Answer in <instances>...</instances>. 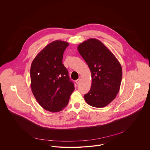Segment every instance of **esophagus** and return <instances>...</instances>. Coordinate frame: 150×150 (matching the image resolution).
<instances>
[{"label":"esophagus","mask_w":150,"mask_h":150,"mask_svg":"<svg viewBox=\"0 0 150 150\" xmlns=\"http://www.w3.org/2000/svg\"><path fill=\"white\" fill-rule=\"evenodd\" d=\"M80 81H81V80H80V79H77V80H76V83L77 84H79L80 83Z\"/></svg>","instance_id":"obj_1"}]
</instances>
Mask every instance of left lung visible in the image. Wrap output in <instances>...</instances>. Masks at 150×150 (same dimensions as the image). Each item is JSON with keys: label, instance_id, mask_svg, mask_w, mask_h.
Listing matches in <instances>:
<instances>
[{"label": "left lung", "instance_id": "left-lung-1", "mask_svg": "<svg viewBox=\"0 0 150 150\" xmlns=\"http://www.w3.org/2000/svg\"><path fill=\"white\" fill-rule=\"evenodd\" d=\"M77 48L91 72L92 84L84 95L85 100L92 107H105L119 92L121 66L114 54L97 39H89L80 44Z\"/></svg>", "mask_w": 150, "mask_h": 150}]
</instances>
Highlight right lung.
<instances>
[{"mask_svg":"<svg viewBox=\"0 0 150 150\" xmlns=\"http://www.w3.org/2000/svg\"><path fill=\"white\" fill-rule=\"evenodd\" d=\"M69 43L55 40L44 48L33 59L30 70L31 89L44 109L58 112L66 107L74 90L68 71L62 64Z\"/></svg>","mask_w":150,"mask_h":150,"instance_id":"1","label":"right lung"}]
</instances>
